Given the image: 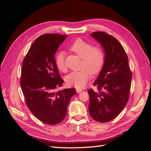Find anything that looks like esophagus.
I'll return each mask as SVG.
<instances>
[{"label":"esophagus","instance_id":"34e87169","mask_svg":"<svg viewBox=\"0 0 151 151\" xmlns=\"http://www.w3.org/2000/svg\"><path fill=\"white\" fill-rule=\"evenodd\" d=\"M76 91H77V93H80L81 92V91H82V89H81L77 88V89H76Z\"/></svg>","mask_w":151,"mask_h":151}]
</instances>
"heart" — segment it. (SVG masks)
<instances>
[{
    "label": "heart",
    "instance_id": "1",
    "mask_svg": "<svg viewBox=\"0 0 151 151\" xmlns=\"http://www.w3.org/2000/svg\"><path fill=\"white\" fill-rule=\"evenodd\" d=\"M70 50L83 59L81 65L83 69L70 72L66 76L65 81L68 86L82 88L91 79V73L98 74L101 70L104 62V53L100 47H93L90 43L80 38L71 44ZM55 64L59 70L66 71L64 51L59 52L56 55Z\"/></svg>",
    "mask_w": 151,
    "mask_h": 151
}]
</instances>
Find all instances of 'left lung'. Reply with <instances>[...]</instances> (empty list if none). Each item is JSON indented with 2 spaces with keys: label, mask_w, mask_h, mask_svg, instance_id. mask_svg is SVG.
Instances as JSON below:
<instances>
[{
  "label": "left lung",
  "mask_w": 151,
  "mask_h": 151,
  "mask_svg": "<svg viewBox=\"0 0 151 151\" xmlns=\"http://www.w3.org/2000/svg\"><path fill=\"white\" fill-rule=\"evenodd\" d=\"M101 45L105 53L104 62L94 85L98 91L88 90L89 114L98 122H108L116 118L129 98L132 72L124 48L113 36L104 32L91 35Z\"/></svg>",
  "instance_id": "left-lung-1"
}]
</instances>
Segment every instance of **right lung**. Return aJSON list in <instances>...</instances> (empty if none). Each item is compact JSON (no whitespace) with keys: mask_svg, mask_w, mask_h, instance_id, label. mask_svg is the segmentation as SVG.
<instances>
[{"mask_svg":"<svg viewBox=\"0 0 151 151\" xmlns=\"http://www.w3.org/2000/svg\"><path fill=\"white\" fill-rule=\"evenodd\" d=\"M67 37L55 33L40 36L22 62L20 84L27 106L36 118L48 125L63 121L70 100L76 94L74 88L55 91L63 80L56 66L55 53Z\"/></svg>","mask_w":151,"mask_h":151,"instance_id":"add662e5","label":"right lung"}]
</instances>
